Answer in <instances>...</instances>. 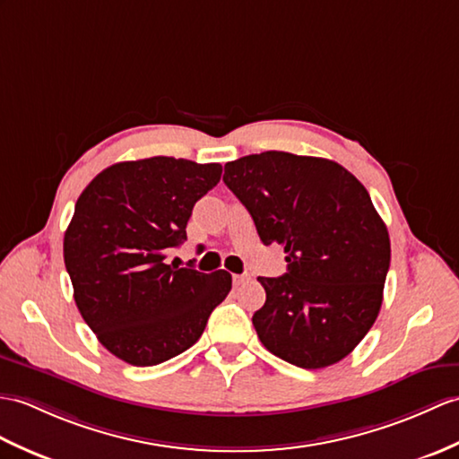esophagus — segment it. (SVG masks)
I'll list each match as a JSON object with an SVG mask.
<instances>
[{"mask_svg":"<svg viewBox=\"0 0 459 459\" xmlns=\"http://www.w3.org/2000/svg\"><path fill=\"white\" fill-rule=\"evenodd\" d=\"M250 275L248 273H240V275H232V283L234 285H242L244 281H248Z\"/></svg>","mask_w":459,"mask_h":459,"instance_id":"esophagus-1","label":"esophagus"}]
</instances>
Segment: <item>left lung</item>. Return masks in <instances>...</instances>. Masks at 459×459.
Instances as JSON below:
<instances>
[{"label": "left lung", "mask_w": 459, "mask_h": 459, "mask_svg": "<svg viewBox=\"0 0 459 459\" xmlns=\"http://www.w3.org/2000/svg\"><path fill=\"white\" fill-rule=\"evenodd\" d=\"M222 181L265 247L287 254L283 275L258 278L265 303L252 323L262 344L305 369L346 358L376 323L391 262L368 189L333 160L278 151L227 162Z\"/></svg>", "instance_id": "1"}]
</instances>
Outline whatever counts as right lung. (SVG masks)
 <instances>
[{
  "label": "right lung",
  "mask_w": 459,
  "mask_h": 459,
  "mask_svg": "<svg viewBox=\"0 0 459 459\" xmlns=\"http://www.w3.org/2000/svg\"><path fill=\"white\" fill-rule=\"evenodd\" d=\"M221 172V164L169 156L119 162L76 201L64 234L74 301L100 342L126 364L156 366L194 346L230 291L225 270L166 264Z\"/></svg>",
  "instance_id": "obj_1"
}]
</instances>
